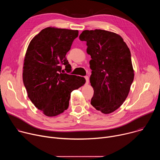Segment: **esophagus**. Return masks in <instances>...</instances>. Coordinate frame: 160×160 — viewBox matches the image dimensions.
Here are the masks:
<instances>
[{"label": "esophagus", "instance_id": "34e87169", "mask_svg": "<svg viewBox=\"0 0 160 160\" xmlns=\"http://www.w3.org/2000/svg\"><path fill=\"white\" fill-rule=\"evenodd\" d=\"M84 78H85L86 80V83H88V81H89V78L88 76H85Z\"/></svg>", "mask_w": 160, "mask_h": 160}]
</instances>
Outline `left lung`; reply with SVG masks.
Segmentation results:
<instances>
[{
	"label": "left lung",
	"instance_id": "left-lung-1",
	"mask_svg": "<svg viewBox=\"0 0 160 160\" xmlns=\"http://www.w3.org/2000/svg\"><path fill=\"white\" fill-rule=\"evenodd\" d=\"M79 38L87 42V52L92 58L90 104L104 114L111 113L125 101L133 80L130 51L122 37L111 32L84 30Z\"/></svg>",
	"mask_w": 160,
	"mask_h": 160
}]
</instances>
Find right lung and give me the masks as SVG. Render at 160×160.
<instances>
[{"label":"right lung","instance_id":"right-lung-1","mask_svg":"<svg viewBox=\"0 0 160 160\" xmlns=\"http://www.w3.org/2000/svg\"><path fill=\"white\" fill-rule=\"evenodd\" d=\"M78 35V30L48 27L28 45L22 80L28 97L45 116L56 117L66 110L72 91L85 83L83 77L60 72L61 65L66 72L72 70L66 54Z\"/></svg>","mask_w":160,"mask_h":160}]
</instances>
